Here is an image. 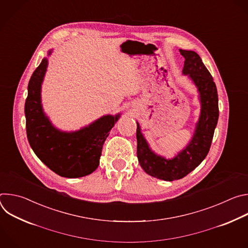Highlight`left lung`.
I'll use <instances>...</instances> for the list:
<instances>
[{
	"label": "left lung",
	"instance_id": "obj_1",
	"mask_svg": "<svg viewBox=\"0 0 248 248\" xmlns=\"http://www.w3.org/2000/svg\"><path fill=\"white\" fill-rule=\"evenodd\" d=\"M180 53L186 60L183 75L197 88L200 103L199 119L188 144L174 157L167 159L151 149L140 124L136 122L137 158L141 168L153 178L167 182L183 179L205 159L219 119L218 92L213 78L197 53L182 49Z\"/></svg>",
	"mask_w": 248,
	"mask_h": 248
}]
</instances>
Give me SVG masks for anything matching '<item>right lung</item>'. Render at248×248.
<instances>
[{
    "mask_svg": "<svg viewBox=\"0 0 248 248\" xmlns=\"http://www.w3.org/2000/svg\"><path fill=\"white\" fill-rule=\"evenodd\" d=\"M52 52L53 49L48 51V57ZM47 67L48 58H44L28 83L24 106L28 142L36 156L57 174L68 179L81 178L98 168L103 144L121 113L102 116L75 131L57 128L45 114L41 101Z\"/></svg>",
    "mask_w": 248,
    "mask_h": 248,
    "instance_id": "1",
    "label": "right lung"
}]
</instances>
